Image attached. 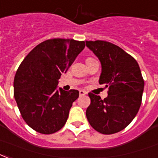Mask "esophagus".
Returning a JSON list of instances; mask_svg holds the SVG:
<instances>
[{
	"mask_svg": "<svg viewBox=\"0 0 158 158\" xmlns=\"http://www.w3.org/2000/svg\"><path fill=\"white\" fill-rule=\"evenodd\" d=\"M87 94V92H86V91L82 90V89H81V90H79V95H81V96H82V95H85V94Z\"/></svg>",
	"mask_w": 158,
	"mask_h": 158,
	"instance_id": "esophagus-1",
	"label": "esophagus"
}]
</instances>
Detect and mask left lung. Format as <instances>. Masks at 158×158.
<instances>
[{"label":"left lung","mask_w":158,"mask_h":158,"mask_svg":"<svg viewBox=\"0 0 158 158\" xmlns=\"http://www.w3.org/2000/svg\"><path fill=\"white\" fill-rule=\"evenodd\" d=\"M101 64L100 85L108 87V96L89 93L91 103L86 117L98 132L110 135L129 125L141 104L144 80L135 58L120 47L106 41H85Z\"/></svg>","instance_id":"1"}]
</instances>
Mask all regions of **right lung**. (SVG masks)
I'll use <instances>...</instances> for the list:
<instances>
[{"label": "right lung", "instance_id": "1", "mask_svg": "<svg viewBox=\"0 0 158 158\" xmlns=\"http://www.w3.org/2000/svg\"><path fill=\"white\" fill-rule=\"evenodd\" d=\"M85 47L84 41L48 39L20 64L14 78V97L23 120L37 132L52 134L66 123L79 91L58 89V79Z\"/></svg>", "mask_w": 158, "mask_h": 158}]
</instances>
